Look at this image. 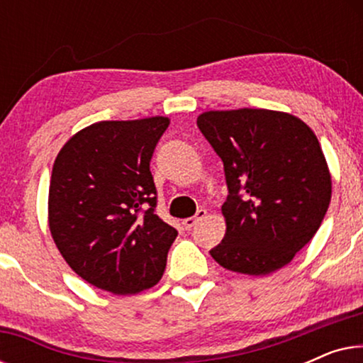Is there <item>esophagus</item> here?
<instances>
[{
    "label": "esophagus",
    "mask_w": 363,
    "mask_h": 363,
    "mask_svg": "<svg viewBox=\"0 0 363 363\" xmlns=\"http://www.w3.org/2000/svg\"><path fill=\"white\" fill-rule=\"evenodd\" d=\"M206 216V210H198V213L195 216H191V218H186V220H183V226L186 228V230H190V228H193L196 225L198 221L200 220H203V218Z\"/></svg>",
    "instance_id": "obj_1"
}]
</instances>
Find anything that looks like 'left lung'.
<instances>
[{
    "instance_id": "8db88e82",
    "label": "left lung",
    "mask_w": 363,
    "mask_h": 363,
    "mask_svg": "<svg viewBox=\"0 0 363 363\" xmlns=\"http://www.w3.org/2000/svg\"><path fill=\"white\" fill-rule=\"evenodd\" d=\"M196 125L225 167L226 235L210 255L226 269L269 274L312 240L332 196L315 133L267 108L210 111Z\"/></svg>"
}]
</instances>
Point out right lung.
Returning <instances> with one entry per match:
<instances>
[{"mask_svg":"<svg viewBox=\"0 0 363 363\" xmlns=\"http://www.w3.org/2000/svg\"><path fill=\"white\" fill-rule=\"evenodd\" d=\"M167 117L104 121L69 138L49 185V230L71 269L112 294L155 286L178 231L155 213L150 160Z\"/></svg>","mask_w":363,"mask_h":363,"instance_id":"obj_1","label":"right lung"}]
</instances>
